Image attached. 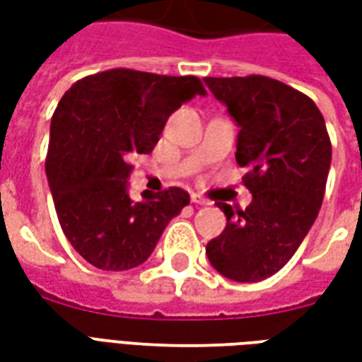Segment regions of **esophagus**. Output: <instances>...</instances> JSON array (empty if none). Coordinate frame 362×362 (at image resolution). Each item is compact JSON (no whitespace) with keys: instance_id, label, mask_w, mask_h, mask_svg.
<instances>
[{"instance_id":"obj_1","label":"esophagus","mask_w":362,"mask_h":362,"mask_svg":"<svg viewBox=\"0 0 362 362\" xmlns=\"http://www.w3.org/2000/svg\"><path fill=\"white\" fill-rule=\"evenodd\" d=\"M189 199H192V204H196V205H209V202H207L205 197L197 196V194H192V197H189Z\"/></svg>"}]
</instances>
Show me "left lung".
<instances>
[{
  "label": "left lung",
  "mask_w": 362,
  "mask_h": 362,
  "mask_svg": "<svg viewBox=\"0 0 362 362\" xmlns=\"http://www.w3.org/2000/svg\"><path fill=\"white\" fill-rule=\"evenodd\" d=\"M204 81L240 127L236 163L248 168L252 194L244 211L217 204L227 227L205 254L227 279L256 283L293 258L318 217L332 143L318 106L285 83L264 75Z\"/></svg>",
  "instance_id": "8db88e82"
}]
</instances>
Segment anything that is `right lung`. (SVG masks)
<instances>
[{
    "label": "right lung",
    "instance_id": "right-lung-1",
    "mask_svg": "<svg viewBox=\"0 0 362 362\" xmlns=\"http://www.w3.org/2000/svg\"><path fill=\"white\" fill-rule=\"evenodd\" d=\"M194 75L110 69L77 81L52 116L46 176L59 225L90 266L126 272L149 258L168 221L189 204L188 192H127V155L151 153L166 119L194 96Z\"/></svg>",
    "mask_w": 362,
    "mask_h": 362
}]
</instances>
